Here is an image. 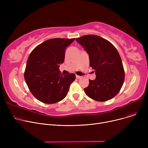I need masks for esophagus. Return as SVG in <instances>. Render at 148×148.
Here are the masks:
<instances>
[{
    "label": "esophagus",
    "mask_w": 148,
    "mask_h": 148,
    "mask_svg": "<svg viewBox=\"0 0 148 148\" xmlns=\"http://www.w3.org/2000/svg\"><path fill=\"white\" fill-rule=\"evenodd\" d=\"M81 76H79V75H76V78L77 79H80L81 78Z\"/></svg>",
    "instance_id": "34e87169"
}]
</instances>
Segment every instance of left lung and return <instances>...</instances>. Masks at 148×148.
I'll list each match as a JSON object with an SVG mask.
<instances>
[{
  "label": "left lung",
  "instance_id": "obj_1",
  "mask_svg": "<svg viewBox=\"0 0 148 148\" xmlns=\"http://www.w3.org/2000/svg\"><path fill=\"white\" fill-rule=\"evenodd\" d=\"M76 41L89 54V65L95 71L96 79L89 80L85 94L97 101H106L118 94L125 79L119 54L114 46L95 35H84Z\"/></svg>",
  "mask_w": 148,
  "mask_h": 148
}]
</instances>
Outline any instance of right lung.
Instances as JSON below:
<instances>
[{
	"label": "right lung",
	"instance_id": "right-lung-1",
	"mask_svg": "<svg viewBox=\"0 0 148 148\" xmlns=\"http://www.w3.org/2000/svg\"><path fill=\"white\" fill-rule=\"evenodd\" d=\"M75 38H53L31 52L27 61L25 79L32 94L45 104L56 103L66 96L74 74L63 75L59 69L65 59L66 48Z\"/></svg>",
	"mask_w": 148,
	"mask_h": 148
}]
</instances>
